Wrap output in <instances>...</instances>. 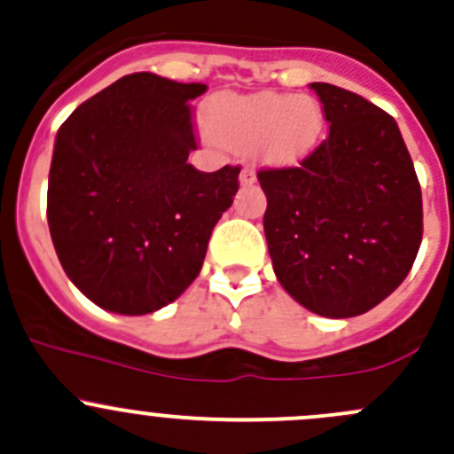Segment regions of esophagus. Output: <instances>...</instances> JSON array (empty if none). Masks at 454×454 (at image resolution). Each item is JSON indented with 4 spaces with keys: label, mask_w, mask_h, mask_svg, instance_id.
Listing matches in <instances>:
<instances>
[{
    "label": "esophagus",
    "mask_w": 454,
    "mask_h": 454,
    "mask_svg": "<svg viewBox=\"0 0 454 454\" xmlns=\"http://www.w3.org/2000/svg\"><path fill=\"white\" fill-rule=\"evenodd\" d=\"M256 182V173L253 167H244L239 173V184L241 186H253Z\"/></svg>",
    "instance_id": "1"
}]
</instances>
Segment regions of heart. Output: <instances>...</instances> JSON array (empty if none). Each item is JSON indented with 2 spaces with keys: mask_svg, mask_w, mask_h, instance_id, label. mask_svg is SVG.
I'll return each mask as SVG.
<instances>
[{
  "mask_svg": "<svg viewBox=\"0 0 454 454\" xmlns=\"http://www.w3.org/2000/svg\"><path fill=\"white\" fill-rule=\"evenodd\" d=\"M206 127L222 146H256L272 167H294L323 138L325 116L312 96L261 91L215 98L206 109Z\"/></svg>",
  "mask_w": 454,
  "mask_h": 454,
  "instance_id": "obj_1",
  "label": "heart"
}]
</instances>
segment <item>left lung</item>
I'll return each instance as SVG.
<instances>
[{"label": "left lung", "mask_w": 454, "mask_h": 454, "mask_svg": "<svg viewBox=\"0 0 454 454\" xmlns=\"http://www.w3.org/2000/svg\"><path fill=\"white\" fill-rule=\"evenodd\" d=\"M329 138L301 167L259 171L263 231L283 290L325 318L382 303L422 244V189L397 122L363 96L309 85Z\"/></svg>", "instance_id": "obj_1"}]
</instances>
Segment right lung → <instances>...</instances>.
Segmentation results:
<instances>
[{"label":"right lung","mask_w":454,"mask_h":454,"mask_svg":"<svg viewBox=\"0 0 454 454\" xmlns=\"http://www.w3.org/2000/svg\"><path fill=\"white\" fill-rule=\"evenodd\" d=\"M204 83L136 72L74 109L54 140L48 226L67 278L98 308L142 316L200 274L239 167L201 173L191 100Z\"/></svg>","instance_id":"right-lung-1"}]
</instances>
